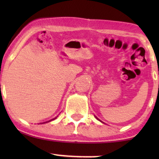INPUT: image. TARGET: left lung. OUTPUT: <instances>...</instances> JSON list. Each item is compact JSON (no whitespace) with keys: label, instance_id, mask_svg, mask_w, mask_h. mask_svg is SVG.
Instances as JSON below:
<instances>
[{"label":"left lung","instance_id":"left-lung-1","mask_svg":"<svg viewBox=\"0 0 159 159\" xmlns=\"http://www.w3.org/2000/svg\"><path fill=\"white\" fill-rule=\"evenodd\" d=\"M95 118H96V119H98V118H97V117H96V116H95Z\"/></svg>","mask_w":159,"mask_h":159}]
</instances>
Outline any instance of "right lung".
I'll return each mask as SVG.
<instances>
[{
    "instance_id": "right-lung-1",
    "label": "right lung",
    "mask_w": 159,
    "mask_h": 159,
    "mask_svg": "<svg viewBox=\"0 0 159 159\" xmlns=\"http://www.w3.org/2000/svg\"><path fill=\"white\" fill-rule=\"evenodd\" d=\"M55 119H56V118H55ZM53 119H52V120H53ZM52 120H51V121H52ZM44 123H45V122H44Z\"/></svg>"
}]
</instances>
